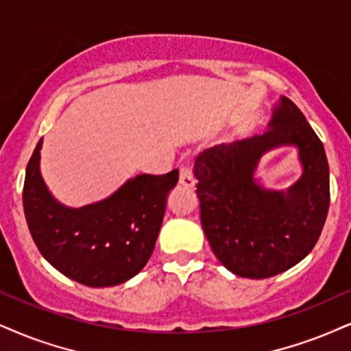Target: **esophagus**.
<instances>
[{"instance_id":"34e87169","label":"esophagus","mask_w":351,"mask_h":351,"mask_svg":"<svg viewBox=\"0 0 351 351\" xmlns=\"http://www.w3.org/2000/svg\"><path fill=\"white\" fill-rule=\"evenodd\" d=\"M179 182L185 185V187H193V174H192V169L189 166H180L179 169Z\"/></svg>"}]
</instances>
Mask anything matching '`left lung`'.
Returning <instances> with one entry per match:
<instances>
[{"label": "left lung", "instance_id": "obj_1", "mask_svg": "<svg viewBox=\"0 0 351 351\" xmlns=\"http://www.w3.org/2000/svg\"><path fill=\"white\" fill-rule=\"evenodd\" d=\"M296 144L305 167L287 194L253 182L265 150ZM202 228L218 261L245 278H270L308 255L326 223L330 184L322 141L288 97L274 110L270 130L250 140L219 145L197 156Z\"/></svg>", "mask_w": 351, "mask_h": 351}]
</instances>
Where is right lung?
Returning a JSON list of instances; mask_svg holds the SVG:
<instances>
[{"label": "right lung", "instance_id": "obj_1", "mask_svg": "<svg viewBox=\"0 0 351 351\" xmlns=\"http://www.w3.org/2000/svg\"><path fill=\"white\" fill-rule=\"evenodd\" d=\"M40 148L42 140L27 162L23 190L25 221L40 254L86 287H115L135 276L153 254L179 171L136 176L107 200L66 208L43 182Z\"/></svg>", "mask_w": 351, "mask_h": 351}]
</instances>
